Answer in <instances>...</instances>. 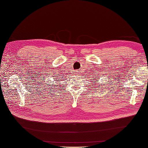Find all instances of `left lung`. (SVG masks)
<instances>
[{
	"label": "left lung",
	"instance_id": "left-lung-1",
	"mask_svg": "<svg viewBox=\"0 0 148 148\" xmlns=\"http://www.w3.org/2000/svg\"><path fill=\"white\" fill-rule=\"evenodd\" d=\"M95 79H97V78H95ZM97 83H99V82H97Z\"/></svg>",
	"mask_w": 148,
	"mask_h": 148
}]
</instances>
